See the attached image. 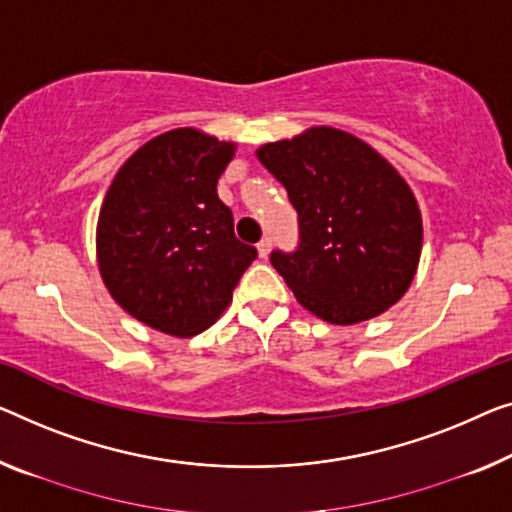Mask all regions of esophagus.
<instances>
[{"instance_id":"obj_1","label":"esophagus","mask_w":512,"mask_h":512,"mask_svg":"<svg viewBox=\"0 0 512 512\" xmlns=\"http://www.w3.org/2000/svg\"><path fill=\"white\" fill-rule=\"evenodd\" d=\"M271 246H273L271 236H264V239L257 243V253H259V257H262V259L269 257V253H271Z\"/></svg>"}]
</instances>
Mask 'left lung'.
Here are the masks:
<instances>
[{
  "mask_svg": "<svg viewBox=\"0 0 512 512\" xmlns=\"http://www.w3.org/2000/svg\"><path fill=\"white\" fill-rule=\"evenodd\" d=\"M262 165L299 213V246L271 264L296 301L331 324H358L402 299L421 257L416 197L388 160L338 128L264 144Z\"/></svg>",
  "mask_w": 512,
  "mask_h": 512,
  "instance_id": "obj_1",
  "label": "left lung"
}]
</instances>
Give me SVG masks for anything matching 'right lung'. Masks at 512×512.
Segmentation results:
<instances>
[{
    "label": "right lung",
    "instance_id": "obj_1",
    "mask_svg": "<svg viewBox=\"0 0 512 512\" xmlns=\"http://www.w3.org/2000/svg\"><path fill=\"white\" fill-rule=\"evenodd\" d=\"M232 156V142L177 128L137 149L105 195L96 234L103 282L151 329L177 338L207 329L257 257L236 239L216 190Z\"/></svg>",
    "mask_w": 512,
    "mask_h": 512
}]
</instances>
